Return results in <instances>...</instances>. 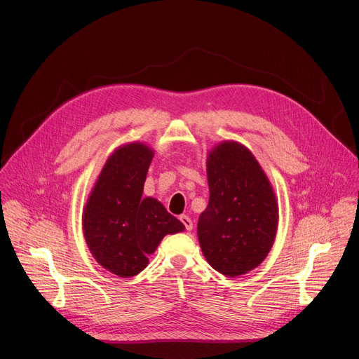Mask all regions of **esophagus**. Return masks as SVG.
I'll return each instance as SVG.
<instances>
[{"mask_svg": "<svg viewBox=\"0 0 359 359\" xmlns=\"http://www.w3.org/2000/svg\"><path fill=\"white\" fill-rule=\"evenodd\" d=\"M180 220H181V223H182L184 226H186L187 231H191V229H193V222L190 220L189 215H181Z\"/></svg>", "mask_w": 359, "mask_h": 359, "instance_id": "1", "label": "esophagus"}]
</instances>
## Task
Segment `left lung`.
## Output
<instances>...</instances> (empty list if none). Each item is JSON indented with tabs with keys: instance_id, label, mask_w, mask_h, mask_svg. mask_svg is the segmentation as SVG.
I'll list each match as a JSON object with an SVG mask.
<instances>
[{
	"instance_id": "8db88e82",
	"label": "left lung",
	"mask_w": 359,
	"mask_h": 359,
	"mask_svg": "<svg viewBox=\"0 0 359 359\" xmlns=\"http://www.w3.org/2000/svg\"><path fill=\"white\" fill-rule=\"evenodd\" d=\"M210 202L199 215L202 253L215 271L238 277L264 262L278 227V202L265 170L236 140L217 144L206 157Z\"/></svg>"
}]
</instances>
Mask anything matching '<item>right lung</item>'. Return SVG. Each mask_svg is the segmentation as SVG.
<instances>
[{"instance_id":"right-lung-1","label":"right lung","mask_w":359,"mask_h":359,"mask_svg":"<svg viewBox=\"0 0 359 359\" xmlns=\"http://www.w3.org/2000/svg\"><path fill=\"white\" fill-rule=\"evenodd\" d=\"M153 157V148L144 142L118 147L83 206L82 231L93 257L123 278L144 271L166 235L186 229L161 202L142 196Z\"/></svg>"}]
</instances>
